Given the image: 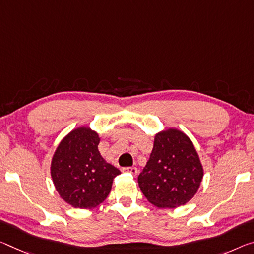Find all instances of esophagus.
<instances>
[{
    "label": "esophagus",
    "instance_id": "1",
    "mask_svg": "<svg viewBox=\"0 0 254 254\" xmlns=\"http://www.w3.org/2000/svg\"><path fill=\"white\" fill-rule=\"evenodd\" d=\"M123 172H127V173H130V174L135 176L136 174H138V168L136 167H126V168H123Z\"/></svg>",
    "mask_w": 254,
    "mask_h": 254
}]
</instances>
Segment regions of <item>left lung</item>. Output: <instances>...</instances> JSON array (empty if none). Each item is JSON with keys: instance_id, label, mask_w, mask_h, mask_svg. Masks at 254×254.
Masks as SVG:
<instances>
[{"instance_id": "obj_1", "label": "left lung", "mask_w": 254, "mask_h": 254, "mask_svg": "<svg viewBox=\"0 0 254 254\" xmlns=\"http://www.w3.org/2000/svg\"><path fill=\"white\" fill-rule=\"evenodd\" d=\"M202 176V165L189 136L168 128L156 134L150 158L138 176V183L154 206L176 208L194 196Z\"/></svg>"}]
</instances>
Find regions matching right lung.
Returning <instances> with one entry per match:
<instances>
[{
	"label": "right lung",
	"instance_id": "obj_1",
	"mask_svg": "<svg viewBox=\"0 0 254 254\" xmlns=\"http://www.w3.org/2000/svg\"><path fill=\"white\" fill-rule=\"evenodd\" d=\"M98 143L95 131L78 127L60 142L52 159L56 191L74 208L97 207L110 194L113 180L121 174L99 154Z\"/></svg>",
	"mask_w": 254,
	"mask_h": 254
}]
</instances>
